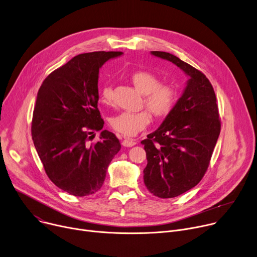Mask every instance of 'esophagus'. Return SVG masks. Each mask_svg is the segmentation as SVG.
<instances>
[{
  "label": "esophagus",
  "mask_w": 257,
  "mask_h": 257,
  "mask_svg": "<svg viewBox=\"0 0 257 257\" xmlns=\"http://www.w3.org/2000/svg\"><path fill=\"white\" fill-rule=\"evenodd\" d=\"M122 145H123L124 147H128V148H130V147H133V146H135V145H136V142H135V140H133V139L125 138V140L123 141Z\"/></svg>",
  "instance_id": "1"
}]
</instances>
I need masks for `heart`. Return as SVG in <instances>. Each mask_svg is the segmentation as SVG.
<instances>
[{
    "instance_id": "obj_1",
    "label": "heart",
    "mask_w": 257,
    "mask_h": 257,
    "mask_svg": "<svg viewBox=\"0 0 257 257\" xmlns=\"http://www.w3.org/2000/svg\"><path fill=\"white\" fill-rule=\"evenodd\" d=\"M131 81L136 90L145 95L144 101L148 109L156 116H164L173 109L178 92L173 84L161 83L160 78L153 72L141 70L131 75ZM100 99L104 104L112 102V89L105 85L100 92ZM151 122L148 110L140 112L122 111L110 118L113 130L126 136H133L144 130Z\"/></svg>"
}]
</instances>
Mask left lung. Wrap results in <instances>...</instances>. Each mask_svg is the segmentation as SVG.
<instances>
[{"instance_id":"8db88e82","label":"left lung","mask_w":257,"mask_h":257,"mask_svg":"<svg viewBox=\"0 0 257 257\" xmlns=\"http://www.w3.org/2000/svg\"><path fill=\"white\" fill-rule=\"evenodd\" d=\"M151 54L174 63L188 76L173 109L142 142L148 160L146 187L155 196L172 198L192 189L206 174L221 123L216 95L206 75L169 53Z\"/></svg>"}]
</instances>
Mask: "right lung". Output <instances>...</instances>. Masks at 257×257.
Segmentation results:
<instances>
[{"mask_svg":"<svg viewBox=\"0 0 257 257\" xmlns=\"http://www.w3.org/2000/svg\"><path fill=\"white\" fill-rule=\"evenodd\" d=\"M121 51L81 54L51 72L37 94L32 139L45 173L57 187L74 196L101 189L106 170L121 150L116 136L103 128L98 109L99 69Z\"/></svg>","mask_w":257,"mask_h":257,"instance_id":"obj_1","label":"right lung"}]
</instances>
